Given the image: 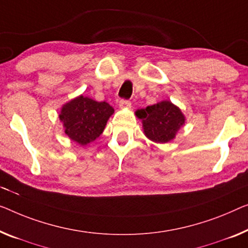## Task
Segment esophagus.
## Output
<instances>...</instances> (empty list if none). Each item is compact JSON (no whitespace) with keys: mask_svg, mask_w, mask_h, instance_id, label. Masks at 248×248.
Returning a JSON list of instances; mask_svg holds the SVG:
<instances>
[{"mask_svg":"<svg viewBox=\"0 0 248 248\" xmlns=\"http://www.w3.org/2000/svg\"><path fill=\"white\" fill-rule=\"evenodd\" d=\"M120 108H130L131 107V101L127 100V99H121L119 102Z\"/></svg>","mask_w":248,"mask_h":248,"instance_id":"obj_1","label":"esophagus"}]
</instances>
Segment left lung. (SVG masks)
Masks as SVG:
<instances>
[{
  "label": "left lung",
  "mask_w": 248,
  "mask_h": 248,
  "mask_svg": "<svg viewBox=\"0 0 248 248\" xmlns=\"http://www.w3.org/2000/svg\"><path fill=\"white\" fill-rule=\"evenodd\" d=\"M137 117L142 120L145 135L156 142H168L185 123V117L178 107L170 101H161L146 109L138 110Z\"/></svg>",
  "instance_id": "left-lung-1"
}]
</instances>
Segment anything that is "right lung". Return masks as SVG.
Segmentation results:
<instances>
[{"label": "right lung", "mask_w": 248, "mask_h": 248, "mask_svg": "<svg viewBox=\"0 0 248 248\" xmlns=\"http://www.w3.org/2000/svg\"><path fill=\"white\" fill-rule=\"evenodd\" d=\"M113 111L106 101L98 102L80 95L63 106L60 119L63 121L65 134L73 141L84 146L102 134Z\"/></svg>", "instance_id": "1"}]
</instances>
